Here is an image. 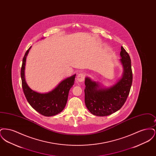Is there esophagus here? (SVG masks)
<instances>
[{
    "instance_id": "obj_1",
    "label": "esophagus",
    "mask_w": 156,
    "mask_h": 156,
    "mask_svg": "<svg viewBox=\"0 0 156 156\" xmlns=\"http://www.w3.org/2000/svg\"><path fill=\"white\" fill-rule=\"evenodd\" d=\"M85 75L83 73H81V74H79L77 76V78H76V80L78 82H83L85 80Z\"/></svg>"
}]
</instances>
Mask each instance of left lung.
<instances>
[{
    "instance_id": "1",
    "label": "left lung",
    "mask_w": 156,
    "mask_h": 156,
    "mask_svg": "<svg viewBox=\"0 0 156 156\" xmlns=\"http://www.w3.org/2000/svg\"><path fill=\"white\" fill-rule=\"evenodd\" d=\"M120 61L124 68L122 78L114 86L108 89L100 88L99 85L89 78L85 81V103L89 112L98 116H106L118 111L126 102L133 81L131 59L122 46Z\"/></svg>"
}]
</instances>
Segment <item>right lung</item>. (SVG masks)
I'll list each match as a JSON object with an SVG mask.
<instances>
[{
  "label": "right lung",
  "mask_w": 156,
  "mask_h": 156,
  "mask_svg": "<svg viewBox=\"0 0 156 156\" xmlns=\"http://www.w3.org/2000/svg\"><path fill=\"white\" fill-rule=\"evenodd\" d=\"M30 48L27 50L23 58L21 68V78L23 90L27 101L31 106L41 115L52 116L62 111L68 97L69 89L74 85L75 74L63 80L52 91L47 94H40L30 89L24 79V67L27 55Z\"/></svg>",
  "instance_id": "right-lung-1"
}]
</instances>
